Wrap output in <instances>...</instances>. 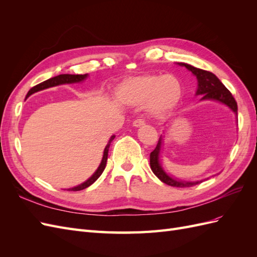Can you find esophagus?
I'll return each instance as SVG.
<instances>
[{
	"mask_svg": "<svg viewBox=\"0 0 257 257\" xmlns=\"http://www.w3.org/2000/svg\"><path fill=\"white\" fill-rule=\"evenodd\" d=\"M145 124H146V122H145V120H143V119H137V120H135V121L133 122V125H134L135 127H141V126L145 125Z\"/></svg>",
	"mask_w": 257,
	"mask_h": 257,
	"instance_id": "34e87169",
	"label": "esophagus"
}]
</instances>
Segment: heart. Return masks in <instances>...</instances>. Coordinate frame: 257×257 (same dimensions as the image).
Instances as JSON below:
<instances>
[{
  "label": "heart",
  "instance_id": "1",
  "mask_svg": "<svg viewBox=\"0 0 257 257\" xmlns=\"http://www.w3.org/2000/svg\"><path fill=\"white\" fill-rule=\"evenodd\" d=\"M118 97L130 106L145 104L151 114L164 116L180 102L182 85L173 75L143 74L124 80L118 89Z\"/></svg>",
  "mask_w": 257,
  "mask_h": 257
}]
</instances>
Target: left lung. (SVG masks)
I'll use <instances>...</instances> for the list:
<instances>
[{
  "label": "left lung",
  "mask_w": 257,
  "mask_h": 257,
  "mask_svg": "<svg viewBox=\"0 0 257 257\" xmlns=\"http://www.w3.org/2000/svg\"><path fill=\"white\" fill-rule=\"evenodd\" d=\"M181 66H185L186 68L191 71L194 75L196 76L198 81V89L196 91V95H203L201 99H212L217 100L228 106L230 109L237 114L238 106L237 102L235 100L234 96L231 95L229 90L225 87V85L220 81L217 77L210 73L208 71H204L197 67H194L190 64L185 63H178ZM163 143V137L161 136L155 149L150 153V167L152 169L153 174L157 176L162 182H164L170 186H175V188H190V186L196 185L203 181H182V180H176V179L169 177L164 170H163L162 166L160 165L159 157L161 151V146Z\"/></svg>",
  "instance_id": "obj_1"
}]
</instances>
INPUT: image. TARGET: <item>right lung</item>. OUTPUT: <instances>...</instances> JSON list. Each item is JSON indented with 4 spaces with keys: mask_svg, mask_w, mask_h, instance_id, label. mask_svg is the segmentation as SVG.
Wrapping results in <instances>:
<instances>
[{
    "mask_svg": "<svg viewBox=\"0 0 257 257\" xmlns=\"http://www.w3.org/2000/svg\"><path fill=\"white\" fill-rule=\"evenodd\" d=\"M88 77V74H84V75H69V74H63V75H59V76H56V77H52V78L48 79V80H45L41 83L36 84L35 87H33L32 89H30V91L28 92L27 94V97H29L31 94H33V93L37 92V91H41V90H44V89H48V88H51V87H56V85H59V84H64V83H74V82H80L82 80H84L85 78ZM114 136H111L109 142H108L105 150H104V155H103V159H102V162H100V164L98 166V168L96 169V172L92 175V177H90L87 181L77 185V186H74V188L72 189H67V191H81L85 188H88V186H90L92 183H94L97 179L99 178V176L103 174L104 169L106 167V163H107V159H108V150H109V147H110V144L111 142L113 141Z\"/></svg>",
    "mask_w": 257,
    "mask_h": 257,
    "instance_id": "right-lung-1",
    "label": "right lung"
}]
</instances>
